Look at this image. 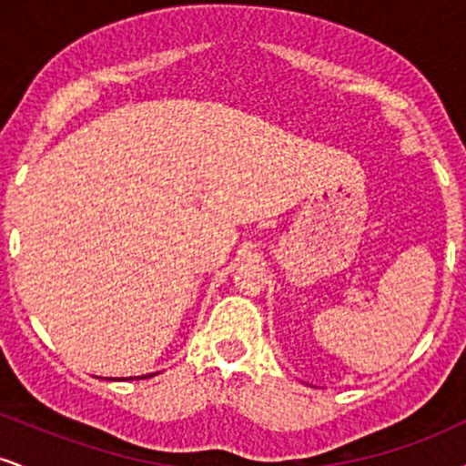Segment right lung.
<instances>
[{"instance_id": "1", "label": "right lung", "mask_w": 466, "mask_h": 466, "mask_svg": "<svg viewBox=\"0 0 466 466\" xmlns=\"http://www.w3.org/2000/svg\"><path fill=\"white\" fill-rule=\"evenodd\" d=\"M147 377H153V374H142V377H129V379H147Z\"/></svg>"}]
</instances>
